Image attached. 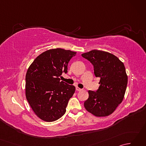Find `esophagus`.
Listing matches in <instances>:
<instances>
[{"label": "esophagus", "mask_w": 146, "mask_h": 146, "mask_svg": "<svg viewBox=\"0 0 146 146\" xmlns=\"http://www.w3.org/2000/svg\"><path fill=\"white\" fill-rule=\"evenodd\" d=\"M76 90L78 91V92H80V91L82 90V89L80 88H78V87H76Z\"/></svg>", "instance_id": "1"}]
</instances>
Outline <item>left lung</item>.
<instances>
[{
	"label": "left lung",
	"instance_id": "8db88e82",
	"mask_svg": "<svg viewBox=\"0 0 146 146\" xmlns=\"http://www.w3.org/2000/svg\"><path fill=\"white\" fill-rule=\"evenodd\" d=\"M82 56L90 61L95 76L100 78L97 90L88 91L85 109L96 117L110 115L125 95L128 78L124 64L113 54L104 51L95 49Z\"/></svg>",
	"mask_w": 146,
	"mask_h": 146
}]
</instances>
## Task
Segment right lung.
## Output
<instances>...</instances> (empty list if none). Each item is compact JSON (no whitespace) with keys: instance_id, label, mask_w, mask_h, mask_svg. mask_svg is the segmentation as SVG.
<instances>
[{"instance_id":"right-lung-1","label":"right lung","mask_w":146,"mask_h":146,"mask_svg":"<svg viewBox=\"0 0 146 146\" xmlns=\"http://www.w3.org/2000/svg\"><path fill=\"white\" fill-rule=\"evenodd\" d=\"M76 52L51 49L37 57L27 69L26 97L34 112L46 122H53L66 112L75 87L60 78L67 73L68 64Z\"/></svg>"}]
</instances>
